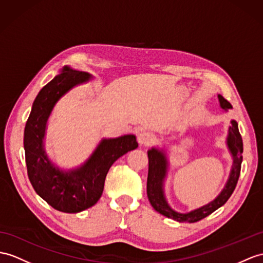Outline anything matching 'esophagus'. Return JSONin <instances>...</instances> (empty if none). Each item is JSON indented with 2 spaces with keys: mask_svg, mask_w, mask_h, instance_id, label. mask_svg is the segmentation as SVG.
I'll return each mask as SVG.
<instances>
[{
  "mask_svg": "<svg viewBox=\"0 0 263 263\" xmlns=\"http://www.w3.org/2000/svg\"><path fill=\"white\" fill-rule=\"evenodd\" d=\"M154 135L151 132H147V130H142L137 136V142L139 145L142 146H148L154 142Z\"/></svg>",
  "mask_w": 263,
  "mask_h": 263,
  "instance_id": "esophagus-1",
  "label": "esophagus"
}]
</instances>
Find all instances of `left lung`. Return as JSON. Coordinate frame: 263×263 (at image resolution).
<instances>
[{"label": "left lung", "mask_w": 263, "mask_h": 263, "mask_svg": "<svg viewBox=\"0 0 263 263\" xmlns=\"http://www.w3.org/2000/svg\"><path fill=\"white\" fill-rule=\"evenodd\" d=\"M217 99L220 102V107L223 112H227L231 109L232 106L228 100L224 99L221 95H217ZM226 144L230 155L232 157V166L230 170V174L222 191L213 201L197 209H194L189 212L181 213L173 209L165 195V182L170 171V161L166 149L159 148V147H152L147 151L148 155V177H147V196L152 204V206L162 215L170 217L177 222H189L194 223L206 217L215 210L221 208L226 204L230 196L232 195L233 191L238 183L241 163H242V153L243 143L240 135L238 123L235 120H231V126H229L228 136Z\"/></svg>", "instance_id": "1"}]
</instances>
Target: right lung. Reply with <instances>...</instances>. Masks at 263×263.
I'll list each match as a JSON object with an SVG mask.
<instances>
[{"label":"right lung","mask_w":263,"mask_h":263,"mask_svg":"<svg viewBox=\"0 0 263 263\" xmlns=\"http://www.w3.org/2000/svg\"><path fill=\"white\" fill-rule=\"evenodd\" d=\"M92 77L63 66L35 97L24 128V151L28 176L36 194L49 205L65 213H78L95 205L104 191L111 165L138 147L133 134L101 138L85 162L72 168H61L49 158L44 148L48 121L57 102L73 88Z\"/></svg>","instance_id":"right-lung-1"}]
</instances>
